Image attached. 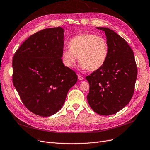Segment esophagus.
<instances>
[{
	"label": "esophagus",
	"instance_id": "obj_1",
	"mask_svg": "<svg viewBox=\"0 0 150 150\" xmlns=\"http://www.w3.org/2000/svg\"><path fill=\"white\" fill-rule=\"evenodd\" d=\"M78 79L79 80H82L83 79V76H82L81 75H78Z\"/></svg>",
	"mask_w": 150,
	"mask_h": 150
}]
</instances>
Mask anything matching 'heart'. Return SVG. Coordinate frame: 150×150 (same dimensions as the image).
Masks as SVG:
<instances>
[{
  "label": "heart",
  "mask_w": 150,
  "mask_h": 150,
  "mask_svg": "<svg viewBox=\"0 0 150 150\" xmlns=\"http://www.w3.org/2000/svg\"><path fill=\"white\" fill-rule=\"evenodd\" d=\"M69 48L62 53V60L67 68L72 69L78 57L79 68L91 71L98 70L105 64L108 56L107 40L93 33H81L72 37L69 42Z\"/></svg>",
  "instance_id": "obj_1"
}]
</instances>
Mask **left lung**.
<instances>
[{"instance_id": "left-lung-1", "label": "left lung", "mask_w": 150, "mask_h": 150, "mask_svg": "<svg viewBox=\"0 0 150 150\" xmlns=\"http://www.w3.org/2000/svg\"><path fill=\"white\" fill-rule=\"evenodd\" d=\"M105 32L108 56L104 65L86 77L90 88L89 105L101 115H111L131 100L137 77L134 54L124 38L108 27H96Z\"/></svg>"}]
</instances>
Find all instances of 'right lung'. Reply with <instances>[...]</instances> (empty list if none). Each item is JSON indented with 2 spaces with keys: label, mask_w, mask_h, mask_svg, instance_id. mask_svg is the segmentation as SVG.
<instances>
[{
  "label": "right lung",
  "mask_w": 150,
  "mask_h": 150,
  "mask_svg": "<svg viewBox=\"0 0 150 150\" xmlns=\"http://www.w3.org/2000/svg\"><path fill=\"white\" fill-rule=\"evenodd\" d=\"M64 29L49 28L30 36L14 54L13 83L24 105L41 117H50L64 105L77 81L75 72L63 64Z\"/></svg>",
  "instance_id": "obj_1"
}]
</instances>
